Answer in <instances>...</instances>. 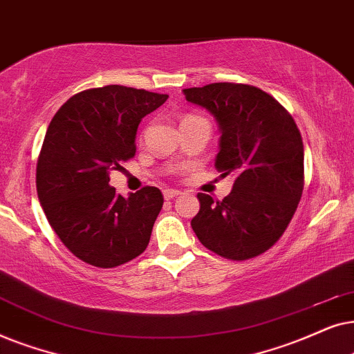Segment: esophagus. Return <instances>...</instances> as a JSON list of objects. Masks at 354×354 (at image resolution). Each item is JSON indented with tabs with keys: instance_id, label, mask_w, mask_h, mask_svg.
<instances>
[{
	"instance_id": "1",
	"label": "esophagus",
	"mask_w": 354,
	"mask_h": 354,
	"mask_svg": "<svg viewBox=\"0 0 354 354\" xmlns=\"http://www.w3.org/2000/svg\"><path fill=\"white\" fill-rule=\"evenodd\" d=\"M180 194H181V191H178V189H165L163 191V197L167 201L173 199V197H176V196H180Z\"/></svg>"
}]
</instances>
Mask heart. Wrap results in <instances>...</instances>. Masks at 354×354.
<instances>
[{
	"mask_svg": "<svg viewBox=\"0 0 354 354\" xmlns=\"http://www.w3.org/2000/svg\"><path fill=\"white\" fill-rule=\"evenodd\" d=\"M186 118H192V116H186Z\"/></svg>",
	"mask_w": 354,
	"mask_h": 354,
	"instance_id": "1",
	"label": "heart"
}]
</instances>
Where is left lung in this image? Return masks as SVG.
Here are the masks:
<instances>
[{"label": "left lung", "mask_w": 354, "mask_h": 354, "mask_svg": "<svg viewBox=\"0 0 354 354\" xmlns=\"http://www.w3.org/2000/svg\"><path fill=\"white\" fill-rule=\"evenodd\" d=\"M186 100L205 108L220 129L215 168L234 176L223 201L199 192L191 220L207 249L246 261L279 241L298 209L304 187V147L288 111L261 88L215 82L185 88Z\"/></svg>", "instance_id": "1"}]
</instances>
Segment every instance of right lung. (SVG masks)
<instances>
[{"label":"right lung","mask_w":354,"mask_h":354,"mask_svg":"<svg viewBox=\"0 0 354 354\" xmlns=\"http://www.w3.org/2000/svg\"><path fill=\"white\" fill-rule=\"evenodd\" d=\"M168 95L105 86L79 92L56 111L37 162V194L66 248L91 266L111 268L142 254L162 210L158 187L128 197L110 171L136 153L142 118Z\"/></svg>","instance_id":"obj_1"}]
</instances>
